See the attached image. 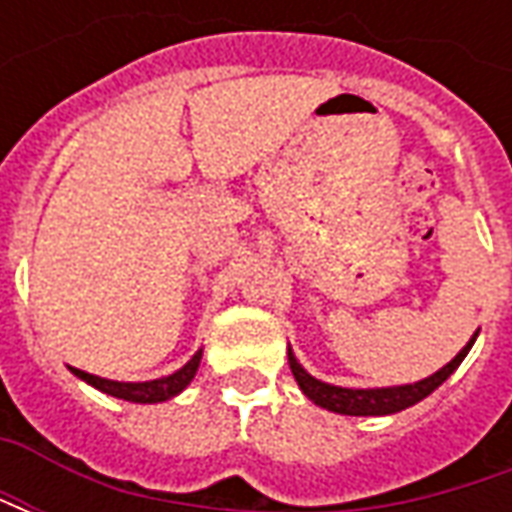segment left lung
Returning <instances> with one entry per match:
<instances>
[{
    "label": "left lung",
    "instance_id": "8db88e82",
    "mask_svg": "<svg viewBox=\"0 0 512 512\" xmlns=\"http://www.w3.org/2000/svg\"><path fill=\"white\" fill-rule=\"evenodd\" d=\"M477 340L474 334L472 340L466 343L461 354L452 359L450 365H444L439 373H433L430 378H422L417 384L406 386H386V389H343V386L323 384L318 378H312L304 367L296 362V356L288 351L290 370H293V378L299 381L301 392L310 397L315 406L329 408L334 414H348V417H381V414H395V411H403V408L414 406L422 397H428L433 389H439L447 378L458 370V365L463 362V356L469 354V348Z\"/></svg>",
    "mask_w": 512,
    "mask_h": 512
}]
</instances>
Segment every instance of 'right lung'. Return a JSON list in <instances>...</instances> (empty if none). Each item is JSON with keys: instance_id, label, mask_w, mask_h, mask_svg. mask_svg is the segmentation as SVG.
Masks as SVG:
<instances>
[{"instance_id": "obj_1", "label": "right lung", "mask_w": 512, "mask_h": 512, "mask_svg": "<svg viewBox=\"0 0 512 512\" xmlns=\"http://www.w3.org/2000/svg\"><path fill=\"white\" fill-rule=\"evenodd\" d=\"M202 351L191 356L186 365L180 367L178 373H172L167 378H156V381H142V384H123V381H109V378L101 376H90V373H84V370H76L71 367L76 376L87 381L95 389H101L106 395L120 397V400H131V403H161V400H169V397H175L178 392H183L189 381L197 373V367H200Z\"/></svg>"}]
</instances>
